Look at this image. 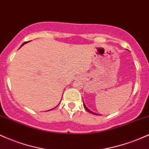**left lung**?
Segmentation results:
<instances>
[{
	"instance_id": "8db88e82",
	"label": "left lung",
	"mask_w": 149,
	"mask_h": 149,
	"mask_svg": "<svg viewBox=\"0 0 149 149\" xmlns=\"http://www.w3.org/2000/svg\"><path fill=\"white\" fill-rule=\"evenodd\" d=\"M83 105H84V108H85V109H86V111H88V113H91V114H93V115H101L98 114V113H94V112L91 111V110H89V109H88V108H87V107H86V106H85L84 103V101H83Z\"/></svg>"
}]
</instances>
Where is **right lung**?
<instances>
[{"label":"right lung","mask_w":149,"mask_h":149,"mask_svg":"<svg viewBox=\"0 0 149 149\" xmlns=\"http://www.w3.org/2000/svg\"><path fill=\"white\" fill-rule=\"evenodd\" d=\"M28 43V41H26V42H24V43H22V46H21V47H22V46H23V45H24L25 44V43ZM56 107H58V106H57ZM54 108H52V109H51V110H49V111H51V110H53V109H54Z\"/></svg>","instance_id":"1"}]
</instances>
